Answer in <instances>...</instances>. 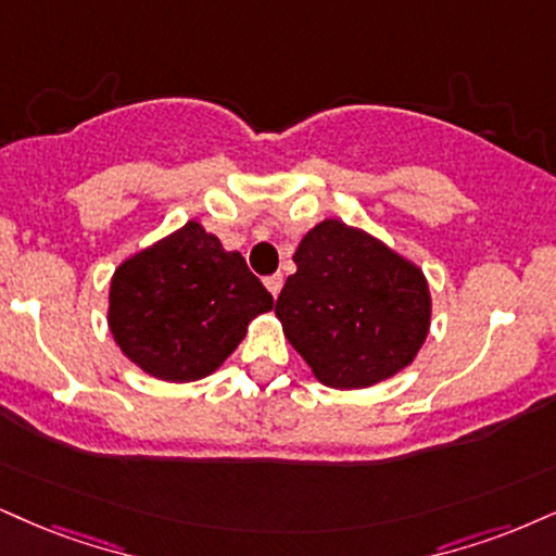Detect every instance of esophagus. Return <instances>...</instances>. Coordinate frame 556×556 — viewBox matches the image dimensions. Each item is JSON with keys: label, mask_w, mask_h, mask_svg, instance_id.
<instances>
[{"label": "esophagus", "mask_w": 556, "mask_h": 556, "mask_svg": "<svg viewBox=\"0 0 556 556\" xmlns=\"http://www.w3.org/2000/svg\"><path fill=\"white\" fill-rule=\"evenodd\" d=\"M265 289L273 293V299H278L280 289H283V276H280V273H276V276L265 278Z\"/></svg>", "instance_id": "obj_1"}]
</instances>
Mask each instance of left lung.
Returning a JSON list of instances; mask_svg holds the SVG:
<instances>
[{
  "label": "left lung",
  "mask_w": 556,
  "mask_h": 556,
  "mask_svg": "<svg viewBox=\"0 0 556 556\" xmlns=\"http://www.w3.org/2000/svg\"><path fill=\"white\" fill-rule=\"evenodd\" d=\"M276 317L314 379L368 389L420 353L433 299L422 267L340 218L312 226L293 252Z\"/></svg>",
  "instance_id": "1"
}]
</instances>
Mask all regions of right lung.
Wrapping results in <instances>:
<instances>
[{
	"instance_id": "1",
	"label": "right lung",
	"mask_w": 556,
	"mask_h": 556,
	"mask_svg": "<svg viewBox=\"0 0 556 556\" xmlns=\"http://www.w3.org/2000/svg\"><path fill=\"white\" fill-rule=\"evenodd\" d=\"M273 296L239 252L188 222L115 267L108 327L143 374L169 383L205 379L237 351Z\"/></svg>"
}]
</instances>
